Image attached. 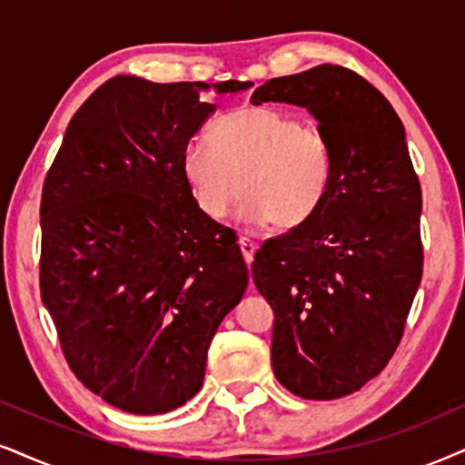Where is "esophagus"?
Segmentation results:
<instances>
[{
    "instance_id": "esophagus-1",
    "label": "esophagus",
    "mask_w": 465,
    "mask_h": 465,
    "mask_svg": "<svg viewBox=\"0 0 465 465\" xmlns=\"http://www.w3.org/2000/svg\"><path fill=\"white\" fill-rule=\"evenodd\" d=\"M240 251H242V257H244V262L249 263L251 266V262H252V257H255V242H252V240H249V238H240Z\"/></svg>"
}]
</instances>
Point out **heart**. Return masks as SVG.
<instances>
[{"label":"heart","mask_w":465,"mask_h":465,"mask_svg":"<svg viewBox=\"0 0 465 465\" xmlns=\"http://www.w3.org/2000/svg\"><path fill=\"white\" fill-rule=\"evenodd\" d=\"M208 141L182 150V175L193 202L223 219L240 197V221L293 229L313 219L332 184V148L315 128L270 107H242L219 117ZM243 186L240 187L239 184Z\"/></svg>","instance_id":"b5f03b06"}]
</instances>
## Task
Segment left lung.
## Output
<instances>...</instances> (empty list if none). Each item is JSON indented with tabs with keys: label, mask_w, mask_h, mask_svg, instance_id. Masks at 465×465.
Returning a JSON list of instances; mask_svg holds the SVG:
<instances>
[{
	"label": "left lung",
	"mask_w": 465,
	"mask_h": 465,
	"mask_svg": "<svg viewBox=\"0 0 465 465\" xmlns=\"http://www.w3.org/2000/svg\"><path fill=\"white\" fill-rule=\"evenodd\" d=\"M251 103L307 109L334 161L320 213L263 244L251 268L274 311V375L302 399L351 395L395 354L420 285L422 197L405 128L369 81L331 64L270 79Z\"/></svg>",
	"instance_id": "8db88e82"
}]
</instances>
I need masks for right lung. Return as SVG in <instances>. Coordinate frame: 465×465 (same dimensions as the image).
<instances>
[{"label": "right lung", "instance_id": "right-lung-1", "mask_svg": "<svg viewBox=\"0 0 465 465\" xmlns=\"http://www.w3.org/2000/svg\"><path fill=\"white\" fill-rule=\"evenodd\" d=\"M251 84L120 74L73 115L40 202V293L76 378L114 408L164 414L202 389L210 341L242 301L236 233L205 216L182 150Z\"/></svg>", "mask_w": 465, "mask_h": 465}]
</instances>
